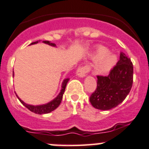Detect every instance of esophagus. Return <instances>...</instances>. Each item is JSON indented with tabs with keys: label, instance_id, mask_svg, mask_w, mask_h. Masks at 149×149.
Listing matches in <instances>:
<instances>
[{
	"label": "esophagus",
	"instance_id": "esophagus-1",
	"mask_svg": "<svg viewBox=\"0 0 149 149\" xmlns=\"http://www.w3.org/2000/svg\"><path fill=\"white\" fill-rule=\"evenodd\" d=\"M90 70V68L88 65L79 68L76 71V75L81 78H84L86 76V73H88Z\"/></svg>",
	"mask_w": 149,
	"mask_h": 149
}]
</instances>
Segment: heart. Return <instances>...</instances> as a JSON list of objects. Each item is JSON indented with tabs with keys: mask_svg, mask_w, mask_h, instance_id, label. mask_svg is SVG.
<instances>
[{
	"mask_svg": "<svg viewBox=\"0 0 149 149\" xmlns=\"http://www.w3.org/2000/svg\"><path fill=\"white\" fill-rule=\"evenodd\" d=\"M91 58L97 62L94 65V71L98 74L107 73L115 67L118 62L117 55L109 52V49L104 47L97 48Z\"/></svg>",
	"mask_w": 149,
	"mask_h": 149,
	"instance_id": "obj_1",
	"label": "heart"
}]
</instances>
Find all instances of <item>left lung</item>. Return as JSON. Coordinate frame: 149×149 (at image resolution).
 <instances>
[{"label": "left lung", "mask_w": 149, "mask_h": 149, "mask_svg": "<svg viewBox=\"0 0 149 149\" xmlns=\"http://www.w3.org/2000/svg\"><path fill=\"white\" fill-rule=\"evenodd\" d=\"M133 76V63L121 52L120 60L107 76H97V87L89 97L91 105L101 110H109L118 106L130 92Z\"/></svg>", "instance_id": "left-lung-1"}]
</instances>
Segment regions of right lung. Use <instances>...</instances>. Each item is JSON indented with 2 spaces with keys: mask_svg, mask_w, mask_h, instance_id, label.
<instances>
[{
  "mask_svg": "<svg viewBox=\"0 0 149 149\" xmlns=\"http://www.w3.org/2000/svg\"><path fill=\"white\" fill-rule=\"evenodd\" d=\"M40 42V40H39V41H37V42H34L31 43L29 45L37 44V43ZM42 42L45 43V44L48 45L55 47H56V45L54 44V43L50 42H49V41H42ZM13 76H14V72L13 71ZM69 79H70L67 78V79H65L63 81L62 84H61V91H60V93L58 94V95L57 96L55 99H53V100H51L50 102H47L46 104H40V105L29 104L25 103L24 102L22 101V100H21L19 97H18V95L16 94V97H18V99H19V101L21 102V103H22L24 106L26 107L28 109H29L31 112H34V113H35V114H38V115H42V114L49 113V112H51L52 111L55 110L56 108H58V107L59 106L60 104L61 103V101H62V100H63V96L64 92H65L66 85H67V83L68 82Z\"/></svg>",
  "mask_w": 149,
  "mask_h": 149,
  "instance_id": "right-lung-1",
  "label": "right lung"
}]
</instances>
